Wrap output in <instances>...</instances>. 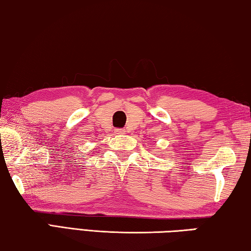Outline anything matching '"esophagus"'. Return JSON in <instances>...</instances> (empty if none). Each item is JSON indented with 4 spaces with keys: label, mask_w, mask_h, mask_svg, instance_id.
Here are the masks:
<instances>
[{
    "label": "esophagus",
    "mask_w": 251,
    "mask_h": 251,
    "mask_svg": "<svg viewBox=\"0 0 251 251\" xmlns=\"http://www.w3.org/2000/svg\"><path fill=\"white\" fill-rule=\"evenodd\" d=\"M114 131H116V133H118V134H121L125 132V130H122V129H116Z\"/></svg>",
    "instance_id": "1"
}]
</instances>
